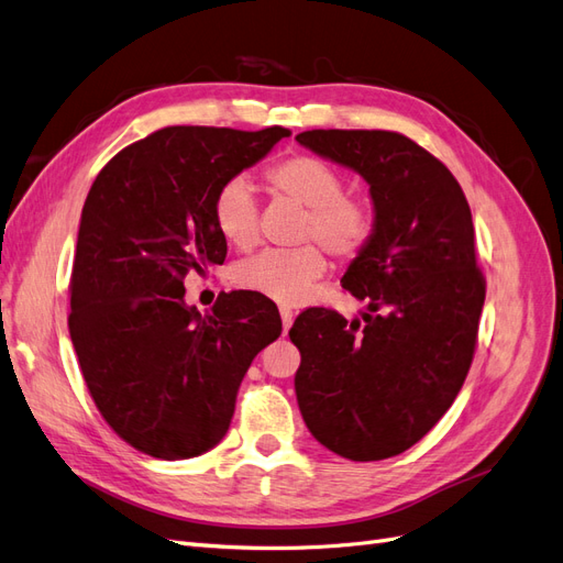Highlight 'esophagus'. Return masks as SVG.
<instances>
[{
    "label": "esophagus",
    "mask_w": 563,
    "mask_h": 563,
    "mask_svg": "<svg viewBox=\"0 0 563 563\" xmlns=\"http://www.w3.org/2000/svg\"><path fill=\"white\" fill-rule=\"evenodd\" d=\"M279 312H282V323H284V333H286L288 329H291L296 314H294L291 308H286V305H284V308H279Z\"/></svg>",
    "instance_id": "34e87169"
}]
</instances>
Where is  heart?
I'll return each mask as SVG.
<instances>
[{
    "mask_svg": "<svg viewBox=\"0 0 563 563\" xmlns=\"http://www.w3.org/2000/svg\"><path fill=\"white\" fill-rule=\"evenodd\" d=\"M265 178L275 192L308 207L300 225L298 249H272L242 261L232 282L244 291L261 294L284 305L300 302L329 269V249L338 261L362 255L376 234V211L366 199L347 195L345 176L314 155H291L272 164ZM211 218L223 240L249 251L261 242V213L253 187L244 176H232L218 187Z\"/></svg>",
    "mask_w": 563,
    "mask_h": 563,
    "instance_id": "b5f03b06",
    "label": "heart"
}]
</instances>
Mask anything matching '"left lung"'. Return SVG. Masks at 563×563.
Instances as JSON below:
<instances>
[{
    "label": "left lung",
    "mask_w": 563,
    "mask_h": 563,
    "mask_svg": "<svg viewBox=\"0 0 563 563\" xmlns=\"http://www.w3.org/2000/svg\"><path fill=\"white\" fill-rule=\"evenodd\" d=\"M296 141L371 185L376 234L343 288L362 321L327 308L288 331L300 350L296 397L319 444L354 463L399 455L428 434L463 387L486 298L463 187L397 131L312 129Z\"/></svg>",
    "instance_id": "1"
}]
</instances>
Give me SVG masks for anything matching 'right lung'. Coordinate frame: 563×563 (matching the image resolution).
<instances>
[{"instance_id":"add662e5","label":"right lung","mask_w":563,"mask_h":563,"mask_svg":"<svg viewBox=\"0 0 563 563\" xmlns=\"http://www.w3.org/2000/svg\"><path fill=\"white\" fill-rule=\"evenodd\" d=\"M288 129L166 126L100 168L84 201L70 279V338L103 420L135 451L185 460L225 437L253 356L282 333L261 294L185 305L183 279L223 265L218 187Z\"/></svg>"}]
</instances>
